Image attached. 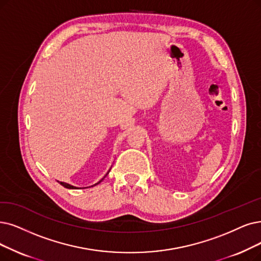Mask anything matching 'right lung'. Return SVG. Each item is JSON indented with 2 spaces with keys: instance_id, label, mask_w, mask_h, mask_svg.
Wrapping results in <instances>:
<instances>
[{
  "instance_id": "right-lung-1",
  "label": "right lung",
  "mask_w": 261,
  "mask_h": 261,
  "mask_svg": "<svg viewBox=\"0 0 261 261\" xmlns=\"http://www.w3.org/2000/svg\"><path fill=\"white\" fill-rule=\"evenodd\" d=\"M110 169H111V168H110ZM110 169L108 170V172L106 173V175H107V174H108V173L110 172ZM106 175H105V176H106ZM105 176H103V178H105ZM103 178H102V179H101L100 181H98L97 183H95L94 185H97L98 183H100V182H101V181L103 180ZM58 182H59V183H60V184H61L62 186H64V187H66V189H70V190H75V189H78V187H76V186H72V185H70V184H68V183H65V182H60V181H58ZM94 185H92V186H94Z\"/></svg>"
}]
</instances>
